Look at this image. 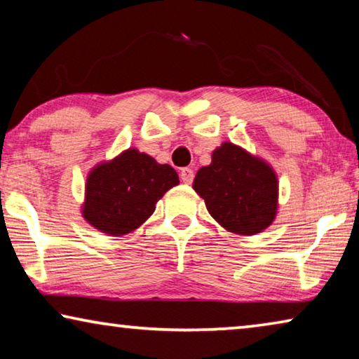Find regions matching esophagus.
I'll return each instance as SVG.
<instances>
[{
	"instance_id": "obj_1",
	"label": "esophagus",
	"mask_w": 359,
	"mask_h": 359,
	"mask_svg": "<svg viewBox=\"0 0 359 359\" xmlns=\"http://www.w3.org/2000/svg\"><path fill=\"white\" fill-rule=\"evenodd\" d=\"M180 179H182V182H184V184H191L193 179H194L193 169H190V168H182V169H180Z\"/></svg>"
}]
</instances>
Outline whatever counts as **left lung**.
Segmentation results:
<instances>
[{"mask_svg":"<svg viewBox=\"0 0 359 359\" xmlns=\"http://www.w3.org/2000/svg\"><path fill=\"white\" fill-rule=\"evenodd\" d=\"M193 190L229 233H261L277 215L278 180L274 169L233 142H223L212 151V163L196 172Z\"/></svg>","mask_w":359,"mask_h":359,"instance_id":"1","label":"left lung"}]
</instances>
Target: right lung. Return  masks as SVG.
I'll use <instances>...</instances> for the list:
<instances>
[{
    "label": "right lung",
    "mask_w": 359,
    "mask_h": 359,
    "mask_svg": "<svg viewBox=\"0 0 359 359\" xmlns=\"http://www.w3.org/2000/svg\"><path fill=\"white\" fill-rule=\"evenodd\" d=\"M175 185L179 175L174 168L128 149L90 171L82 215L101 233L128 234L154 214L155 204Z\"/></svg>",
    "instance_id": "obj_1"
}]
</instances>
